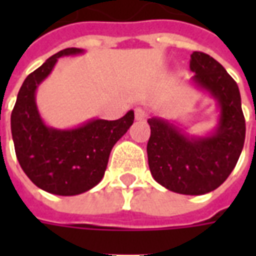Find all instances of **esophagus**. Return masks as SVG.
Listing matches in <instances>:
<instances>
[{
  "instance_id": "obj_1",
  "label": "esophagus",
  "mask_w": 256,
  "mask_h": 256,
  "mask_svg": "<svg viewBox=\"0 0 256 256\" xmlns=\"http://www.w3.org/2000/svg\"><path fill=\"white\" fill-rule=\"evenodd\" d=\"M134 114H136V119L137 120H145L146 119V112L142 108H136Z\"/></svg>"
}]
</instances>
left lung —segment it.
<instances>
[{
  "label": "left lung",
  "mask_w": 256,
  "mask_h": 256,
  "mask_svg": "<svg viewBox=\"0 0 256 256\" xmlns=\"http://www.w3.org/2000/svg\"><path fill=\"white\" fill-rule=\"evenodd\" d=\"M192 84L207 92L220 110L214 132L188 136L172 120L148 119L150 137L148 164L156 182L181 194H204L225 182L240 158L246 140V120L240 90L226 70L203 52L190 54Z\"/></svg>",
  "instance_id": "1"
}]
</instances>
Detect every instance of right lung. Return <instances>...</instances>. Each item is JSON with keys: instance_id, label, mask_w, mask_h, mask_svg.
Instances as JSON below:
<instances>
[{"instance_id": "1", "label": "right lung", "mask_w": 256, "mask_h": 256, "mask_svg": "<svg viewBox=\"0 0 256 256\" xmlns=\"http://www.w3.org/2000/svg\"><path fill=\"white\" fill-rule=\"evenodd\" d=\"M84 53L67 48L49 58L22 84L10 115L14 152L26 176L45 192L75 196L100 182L114 145L133 124L134 111L118 120L92 119L75 128H49L36 102L38 86L58 58Z\"/></svg>"}]
</instances>
